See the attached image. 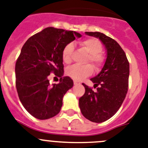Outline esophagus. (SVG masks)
<instances>
[{"mask_svg": "<svg viewBox=\"0 0 148 148\" xmlns=\"http://www.w3.org/2000/svg\"><path fill=\"white\" fill-rule=\"evenodd\" d=\"M74 84L76 86V85H79V82H77V81H76V80H74Z\"/></svg>", "mask_w": 148, "mask_h": 148, "instance_id": "esophagus-1", "label": "esophagus"}]
</instances>
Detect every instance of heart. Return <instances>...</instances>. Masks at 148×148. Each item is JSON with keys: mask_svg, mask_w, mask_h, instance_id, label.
I'll use <instances>...</instances> for the list:
<instances>
[{"mask_svg": "<svg viewBox=\"0 0 148 148\" xmlns=\"http://www.w3.org/2000/svg\"><path fill=\"white\" fill-rule=\"evenodd\" d=\"M80 45L88 54L87 62H90L93 64L96 69L99 68L103 63V59L100 53L102 51V45L101 42L97 38H89L80 42ZM74 46L71 43L68 44L62 50V58L65 63L69 64L71 62V54H72ZM66 74L70 77L76 80H82L85 77H88L93 72V68L91 65H86L83 66L74 65L67 68Z\"/></svg>", "mask_w": 148, "mask_h": 148, "instance_id": "heart-1", "label": "heart"}]
</instances>
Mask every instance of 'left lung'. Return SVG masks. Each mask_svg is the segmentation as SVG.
I'll return each instance as SVG.
<instances>
[{"instance_id": "obj_1", "label": "left lung", "mask_w": 148, "mask_h": 148, "mask_svg": "<svg viewBox=\"0 0 148 148\" xmlns=\"http://www.w3.org/2000/svg\"><path fill=\"white\" fill-rule=\"evenodd\" d=\"M100 39L106 51V59L101 72L91 78L94 92L83 83L86 92L79 99L83 116L95 123H102L115 115L124 102L128 90L130 64L119 43L100 32H86Z\"/></svg>"}]
</instances>
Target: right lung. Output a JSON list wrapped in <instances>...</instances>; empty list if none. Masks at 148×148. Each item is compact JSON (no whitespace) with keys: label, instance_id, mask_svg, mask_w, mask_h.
Segmentation results:
<instances>
[{"label":"right lung","instance_id":"obj_1","mask_svg":"<svg viewBox=\"0 0 148 148\" xmlns=\"http://www.w3.org/2000/svg\"><path fill=\"white\" fill-rule=\"evenodd\" d=\"M81 34L75 31L47 27L27 39L15 63V85L21 102L36 119H51L60 112L62 99L74 83L63 77L62 52L68 44ZM60 77L51 85V73Z\"/></svg>","mask_w":148,"mask_h":148}]
</instances>
